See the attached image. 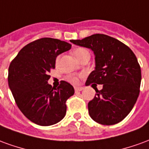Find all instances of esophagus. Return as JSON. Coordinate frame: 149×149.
Returning a JSON list of instances; mask_svg holds the SVG:
<instances>
[{
    "label": "esophagus",
    "mask_w": 149,
    "mask_h": 149,
    "mask_svg": "<svg viewBox=\"0 0 149 149\" xmlns=\"http://www.w3.org/2000/svg\"><path fill=\"white\" fill-rule=\"evenodd\" d=\"M75 91H81L83 90V87H75Z\"/></svg>",
    "instance_id": "obj_1"
}]
</instances>
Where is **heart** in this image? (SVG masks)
Instances as JSON below:
<instances>
[{"label":"heart","mask_w":149,"mask_h":149,"mask_svg":"<svg viewBox=\"0 0 149 149\" xmlns=\"http://www.w3.org/2000/svg\"><path fill=\"white\" fill-rule=\"evenodd\" d=\"M87 50L84 48H78V49H76L73 51V54L74 56L77 57V59L79 57V56H81L83 52H86ZM68 80L69 81H71L72 83H77L78 82V78L77 77H75L73 75H70V76H68Z\"/></svg>","instance_id":"heart-1"}]
</instances>
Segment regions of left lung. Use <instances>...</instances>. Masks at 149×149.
<instances>
[{
	"label": "left lung",
	"instance_id": "8db88e82",
	"mask_svg": "<svg viewBox=\"0 0 149 149\" xmlns=\"http://www.w3.org/2000/svg\"><path fill=\"white\" fill-rule=\"evenodd\" d=\"M72 44L91 49L95 68L85 84L93 88L96 96L88 102V113L94 121L112 125L123 120L131 112L140 93L141 67L136 56L125 44L104 34H93ZM93 83L103 84L101 91Z\"/></svg>",
	"mask_w": 149,
	"mask_h": 149
}]
</instances>
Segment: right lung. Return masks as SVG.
Masks as SVG:
<instances>
[{"label":"right lung","mask_w":149,"mask_h":149,"mask_svg":"<svg viewBox=\"0 0 149 149\" xmlns=\"http://www.w3.org/2000/svg\"><path fill=\"white\" fill-rule=\"evenodd\" d=\"M72 45L53 38L28 44L8 68V82L19 109L29 120L41 126L55 125L66 114L65 102L74 94L71 84L62 81L58 88L48 83L57 56Z\"/></svg>","instance_id":"right-lung-1"}]
</instances>
